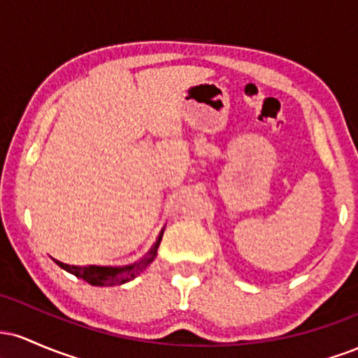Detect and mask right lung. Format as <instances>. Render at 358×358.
Returning a JSON list of instances; mask_svg holds the SVG:
<instances>
[{
    "mask_svg": "<svg viewBox=\"0 0 358 358\" xmlns=\"http://www.w3.org/2000/svg\"><path fill=\"white\" fill-rule=\"evenodd\" d=\"M163 232L159 234L158 241L153 248L150 249V252L146 254L141 261L136 262V264L126 266V268H113V266H69L64 264V262L57 261V264L60 266L62 269L69 271L73 276L85 279V281L90 282L92 286H114V285H122V282H127L129 279L136 278L143 269L150 264L151 261L156 257V250H158L159 241H162Z\"/></svg>",
    "mask_w": 358,
    "mask_h": 358,
    "instance_id": "1",
    "label": "right lung"
}]
</instances>
